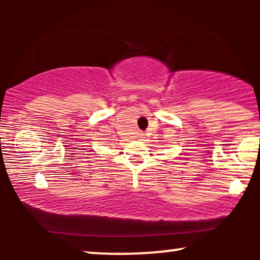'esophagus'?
<instances>
[{
  "label": "esophagus",
  "instance_id": "obj_1",
  "mask_svg": "<svg viewBox=\"0 0 260 260\" xmlns=\"http://www.w3.org/2000/svg\"><path fill=\"white\" fill-rule=\"evenodd\" d=\"M143 136H144V134H142V133H141V134H140V137L142 138V137H143Z\"/></svg>",
  "mask_w": 260,
  "mask_h": 260
}]
</instances>
